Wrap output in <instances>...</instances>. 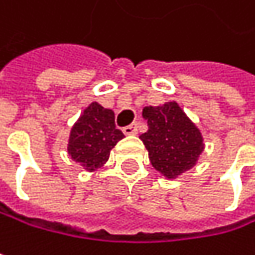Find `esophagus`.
<instances>
[{
    "label": "esophagus",
    "mask_w": 255,
    "mask_h": 255,
    "mask_svg": "<svg viewBox=\"0 0 255 255\" xmlns=\"http://www.w3.org/2000/svg\"><path fill=\"white\" fill-rule=\"evenodd\" d=\"M124 134L126 135H134V134H137V124H131V126H127V127H124Z\"/></svg>",
    "instance_id": "esophagus-1"
}]
</instances>
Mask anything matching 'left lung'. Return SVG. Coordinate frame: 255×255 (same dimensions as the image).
<instances>
[{
	"label": "left lung",
	"mask_w": 255,
	"mask_h": 255,
	"mask_svg": "<svg viewBox=\"0 0 255 255\" xmlns=\"http://www.w3.org/2000/svg\"><path fill=\"white\" fill-rule=\"evenodd\" d=\"M143 118L149 129L140 138L156 171L164 177L176 178L196 164L204 150V138L176 102L146 106Z\"/></svg>",
	"instance_id": "8db88e82"
}]
</instances>
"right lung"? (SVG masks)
<instances>
[{
	"mask_svg": "<svg viewBox=\"0 0 255 255\" xmlns=\"http://www.w3.org/2000/svg\"><path fill=\"white\" fill-rule=\"evenodd\" d=\"M123 137V131L115 127V114L93 102L71 129L68 153L87 171H94L109 159Z\"/></svg>",
	"mask_w": 255,
	"mask_h": 255,
	"instance_id": "right-lung-1",
	"label": "right lung"
}]
</instances>
